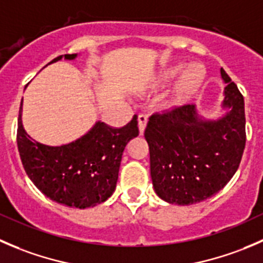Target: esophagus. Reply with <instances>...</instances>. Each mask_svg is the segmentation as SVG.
<instances>
[{
    "label": "esophagus",
    "instance_id": "34e87169",
    "mask_svg": "<svg viewBox=\"0 0 263 263\" xmlns=\"http://www.w3.org/2000/svg\"><path fill=\"white\" fill-rule=\"evenodd\" d=\"M145 125H147V115L140 114V115H138V128H139L140 135H143V133H144Z\"/></svg>",
    "mask_w": 263,
    "mask_h": 263
}]
</instances>
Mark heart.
<instances>
[{
	"mask_svg": "<svg viewBox=\"0 0 263 263\" xmlns=\"http://www.w3.org/2000/svg\"><path fill=\"white\" fill-rule=\"evenodd\" d=\"M183 71V66H174L166 72L165 79L166 80H174L178 75H180V72ZM202 78H203V74L202 71H199L198 69H192L184 75L183 83L180 85V89H179V93H180V97H184V96H188L191 93H193L194 90L198 88V85L201 84Z\"/></svg>",
	"mask_w": 263,
	"mask_h": 263,
	"instance_id": "1",
	"label": "heart"
}]
</instances>
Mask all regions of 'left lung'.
<instances>
[{"label":"left lung","instance_id":"8db88e82","mask_svg":"<svg viewBox=\"0 0 263 263\" xmlns=\"http://www.w3.org/2000/svg\"><path fill=\"white\" fill-rule=\"evenodd\" d=\"M228 83L225 118L206 123L191 105L149 116L144 137L149 145L151 178L156 193L173 204H193L216 194L233 178L246 147L244 98L221 69Z\"/></svg>","mask_w":263,"mask_h":263}]
</instances>
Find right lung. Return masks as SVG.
<instances>
[{
  "instance_id": "1",
  "label": "right lung",
  "mask_w": 263,
  "mask_h": 263,
  "mask_svg": "<svg viewBox=\"0 0 263 263\" xmlns=\"http://www.w3.org/2000/svg\"><path fill=\"white\" fill-rule=\"evenodd\" d=\"M75 56L65 54V59L72 60ZM61 59L62 54L49 64ZM138 134L134 115L123 128L98 121L75 142L48 147L25 133L20 106L16 142L25 173L44 196L65 206L88 209L102 203L114 193L124 148Z\"/></svg>"
}]
</instances>
